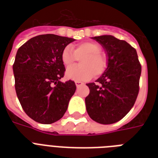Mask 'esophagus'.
<instances>
[{"mask_svg": "<svg viewBox=\"0 0 158 158\" xmlns=\"http://www.w3.org/2000/svg\"><path fill=\"white\" fill-rule=\"evenodd\" d=\"M75 84H76L77 87H79V86H81V85H83V84H84V83H83V82H80V81H75Z\"/></svg>", "mask_w": 158, "mask_h": 158, "instance_id": "1", "label": "esophagus"}]
</instances>
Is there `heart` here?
<instances>
[{
	"label": "heart",
	"mask_w": 158,
	"mask_h": 158,
	"mask_svg": "<svg viewBox=\"0 0 158 158\" xmlns=\"http://www.w3.org/2000/svg\"><path fill=\"white\" fill-rule=\"evenodd\" d=\"M102 48L94 42H84L73 47L63 49L60 59L64 67L72 66L80 58L79 65L67 69L66 76L73 80H89L93 77L100 76L107 66L106 57L101 53Z\"/></svg>",
	"instance_id": "heart-1"
}]
</instances>
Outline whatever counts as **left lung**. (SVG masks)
<instances>
[{"label": "left lung", "mask_w": 158, "mask_h": 158, "mask_svg": "<svg viewBox=\"0 0 158 158\" xmlns=\"http://www.w3.org/2000/svg\"><path fill=\"white\" fill-rule=\"evenodd\" d=\"M108 55V65L96 83L87 84V112L103 125L121 120L135 105L139 91L141 64L135 48L110 35L94 37Z\"/></svg>", "instance_id": "left-lung-1"}]
</instances>
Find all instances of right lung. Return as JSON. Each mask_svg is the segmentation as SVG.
<instances>
[{"label": "right lung", "instance_id": "right-lung-1", "mask_svg": "<svg viewBox=\"0 0 158 158\" xmlns=\"http://www.w3.org/2000/svg\"><path fill=\"white\" fill-rule=\"evenodd\" d=\"M74 41L43 34L19 48L13 64L16 94L24 112L37 122L48 125L59 120L76 90L74 81H60L65 71L60 54Z\"/></svg>", "mask_w": 158, "mask_h": 158}]
</instances>
